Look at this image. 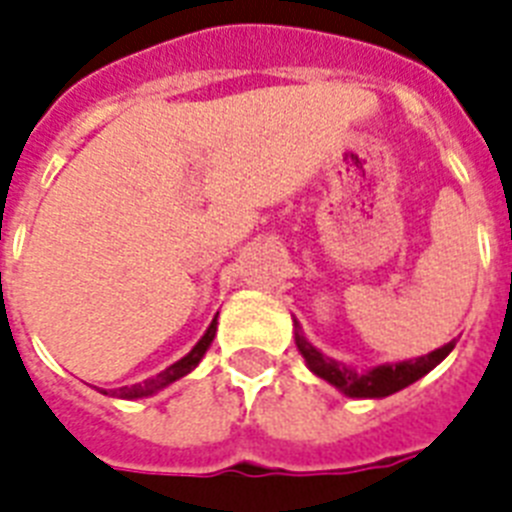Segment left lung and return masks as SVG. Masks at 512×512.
Returning <instances> with one entry per match:
<instances>
[{
	"instance_id": "8db88e82",
	"label": "left lung",
	"mask_w": 512,
	"mask_h": 512,
	"mask_svg": "<svg viewBox=\"0 0 512 512\" xmlns=\"http://www.w3.org/2000/svg\"><path fill=\"white\" fill-rule=\"evenodd\" d=\"M297 347L302 352V357L310 365V371L315 376L326 378L328 384H334L336 389H342L347 397H389V394L400 392L405 386L415 384L418 378H423L429 371H434L436 365L442 363L444 357L450 355L455 342L444 344L439 350H434L431 355L415 357V360H402V363L392 365H378L368 373H355L347 365L336 363L331 357L321 355L315 350L313 344L307 342L305 336L297 331Z\"/></svg>"
}]
</instances>
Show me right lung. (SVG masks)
Wrapping results in <instances>:
<instances>
[{
    "label": "right lung",
    "mask_w": 512,
    "mask_h": 512,
    "mask_svg": "<svg viewBox=\"0 0 512 512\" xmlns=\"http://www.w3.org/2000/svg\"><path fill=\"white\" fill-rule=\"evenodd\" d=\"M215 326H218V321L210 323V328H207V334L202 336L197 342V347L189 352L186 357H181L178 363H173L168 368V371L157 373L155 378H147V381H141V384H134V386H120V389H112V397H123V400H136V397H147V394H155L160 392L162 386L173 384L176 378L186 376L189 371H194L197 368V363L202 360V355L207 352V347L213 344V336H215ZM107 394V392H105Z\"/></svg>",
    "instance_id": "obj_1"
}]
</instances>
